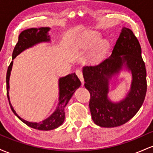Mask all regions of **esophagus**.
Masks as SVG:
<instances>
[{"instance_id":"1","label":"esophagus","mask_w":153,"mask_h":153,"mask_svg":"<svg viewBox=\"0 0 153 153\" xmlns=\"http://www.w3.org/2000/svg\"><path fill=\"white\" fill-rule=\"evenodd\" d=\"M75 73H76L77 76L78 77L79 79L80 80V81L82 82V83H83L84 82V78H83V75H82V72L81 70H77L76 71H75Z\"/></svg>"}]
</instances>
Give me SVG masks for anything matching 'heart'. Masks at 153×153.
Wrapping results in <instances>:
<instances>
[{"label":"heart","mask_w":153,"mask_h":153,"mask_svg":"<svg viewBox=\"0 0 153 153\" xmlns=\"http://www.w3.org/2000/svg\"><path fill=\"white\" fill-rule=\"evenodd\" d=\"M101 38L100 34L92 33V34L79 39L77 45L82 48H87L97 44L101 40ZM108 48H109V42L107 40H102L99 42V43L91 53V57L94 60L101 59L106 54Z\"/></svg>","instance_id":"1"}]
</instances>
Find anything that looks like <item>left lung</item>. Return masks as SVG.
I'll return each mask as SVG.
<instances>
[{"label": "left lung", "mask_w": 153, "mask_h": 153, "mask_svg": "<svg viewBox=\"0 0 153 153\" xmlns=\"http://www.w3.org/2000/svg\"><path fill=\"white\" fill-rule=\"evenodd\" d=\"M139 41L131 29L123 27L111 55L94 66L82 68L84 84L90 92L91 117L96 125L116 127L125 124L137 113L147 92L146 68ZM124 66L131 72V89L119 102L108 98L109 80Z\"/></svg>", "instance_id": "1"}]
</instances>
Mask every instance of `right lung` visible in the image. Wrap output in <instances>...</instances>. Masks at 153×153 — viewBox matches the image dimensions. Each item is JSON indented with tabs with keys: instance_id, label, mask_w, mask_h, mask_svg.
Returning <instances> with one entry per match:
<instances>
[{
	"instance_id": "add662e5",
	"label": "right lung",
	"mask_w": 153,
	"mask_h": 153,
	"mask_svg": "<svg viewBox=\"0 0 153 153\" xmlns=\"http://www.w3.org/2000/svg\"><path fill=\"white\" fill-rule=\"evenodd\" d=\"M50 28L49 27H41V28H31V29H26L23 31L19 36L18 42L16 43L14 47V50L12 54V61L10 62L6 74V91L7 96H8V101L11 108L12 111L14 113L18 118L20 119L26 125L34 129L39 130H51L54 129L62 125L65 120V107L68 104V101L71 99L73 94L76 89H78L81 85L80 80H79L75 73H71L66 76L59 78V103L57 108L54 111V113L50 115L48 118L43 120L42 122L39 123L30 122L24 120L21 118L17 114L16 112L13 109L11 103L10 102L9 95V79L10 75V71L13 66V59L16 58L17 55L22 53L23 51L26 49L34 46L35 45L41 42H50V36L48 35V31Z\"/></svg>"
}]
</instances>
